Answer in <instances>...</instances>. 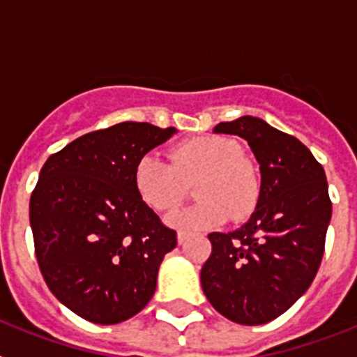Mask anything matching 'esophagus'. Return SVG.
<instances>
[{
  "mask_svg": "<svg viewBox=\"0 0 357 357\" xmlns=\"http://www.w3.org/2000/svg\"><path fill=\"white\" fill-rule=\"evenodd\" d=\"M189 238V232H185V230H178L176 232V241H178V245H184L185 241H188Z\"/></svg>",
  "mask_w": 357,
  "mask_h": 357,
  "instance_id": "1",
  "label": "esophagus"
}]
</instances>
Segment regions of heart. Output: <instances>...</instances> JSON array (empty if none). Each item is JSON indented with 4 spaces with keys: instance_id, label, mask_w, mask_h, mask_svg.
Masks as SVG:
<instances>
[{
    "instance_id": "b5f03b06",
    "label": "heart",
    "mask_w": 357,
    "mask_h": 357,
    "mask_svg": "<svg viewBox=\"0 0 357 357\" xmlns=\"http://www.w3.org/2000/svg\"><path fill=\"white\" fill-rule=\"evenodd\" d=\"M172 160L155 151L135 160L132 182L135 193L153 211L175 209L188 195V182L197 181L198 204L168 216L172 227L206 230L227 220L241 222L255 211L261 176L254 160L243 155L238 141L225 135L185 139L172 150Z\"/></svg>"
}]
</instances>
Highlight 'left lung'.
I'll use <instances>...</instances> for the list:
<instances>
[{
	"label": "left lung",
	"instance_id": "left-lung-1",
	"mask_svg": "<svg viewBox=\"0 0 357 357\" xmlns=\"http://www.w3.org/2000/svg\"><path fill=\"white\" fill-rule=\"evenodd\" d=\"M213 132L248 141L261 197L241 229L209 234L202 288L220 314L261 326L288 311L320 268L333 213L326 172L305 144L254 116L218 123Z\"/></svg>",
	"mask_w": 357,
	"mask_h": 357
}]
</instances>
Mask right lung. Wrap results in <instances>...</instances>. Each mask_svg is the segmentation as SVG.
<instances>
[{"label":"right lung","mask_w":357,"mask_h":357,"mask_svg":"<svg viewBox=\"0 0 357 357\" xmlns=\"http://www.w3.org/2000/svg\"><path fill=\"white\" fill-rule=\"evenodd\" d=\"M175 128L125 121L89 132L44 162L30 198L40 273L53 295L85 320L112 326L155 293L176 232L137 197L135 160Z\"/></svg>","instance_id":"right-lung-1"}]
</instances>
